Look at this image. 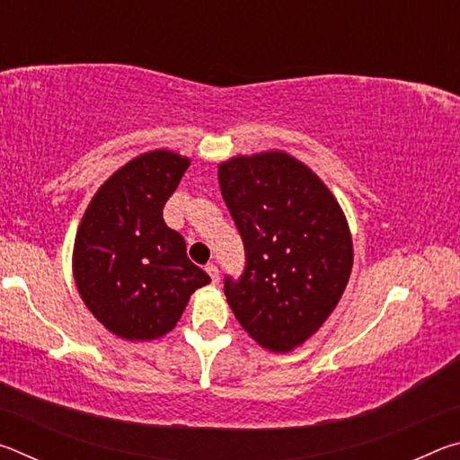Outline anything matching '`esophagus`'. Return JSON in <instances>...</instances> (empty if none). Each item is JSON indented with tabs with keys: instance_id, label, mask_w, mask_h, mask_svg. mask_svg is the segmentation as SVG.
Segmentation results:
<instances>
[{
	"instance_id": "34e87169",
	"label": "esophagus",
	"mask_w": 460,
	"mask_h": 460,
	"mask_svg": "<svg viewBox=\"0 0 460 460\" xmlns=\"http://www.w3.org/2000/svg\"><path fill=\"white\" fill-rule=\"evenodd\" d=\"M207 274L208 276H211V279H213V284H217V282H219V268H217L215 266V263H207Z\"/></svg>"
}]
</instances>
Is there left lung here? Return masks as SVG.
Instances as JSON below:
<instances>
[{
  "mask_svg": "<svg viewBox=\"0 0 460 460\" xmlns=\"http://www.w3.org/2000/svg\"><path fill=\"white\" fill-rule=\"evenodd\" d=\"M225 205L243 239L245 270L225 278L239 324L263 349L288 353L321 329L353 268V241L337 199L286 152L219 164Z\"/></svg>",
  "mask_w": 460,
  "mask_h": 460,
  "instance_id": "8db88e82",
  "label": "left lung"
}]
</instances>
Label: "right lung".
<instances>
[{
  "mask_svg": "<svg viewBox=\"0 0 460 460\" xmlns=\"http://www.w3.org/2000/svg\"><path fill=\"white\" fill-rule=\"evenodd\" d=\"M189 158L170 150L137 155L93 197L75 237L73 274L93 316L128 341L172 331L197 288L211 282L164 223Z\"/></svg>",
  "mask_w": 460,
  "mask_h": 460,
  "instance_id": "right-lung-1",
  "label": "right lung"
}]
</instances>
